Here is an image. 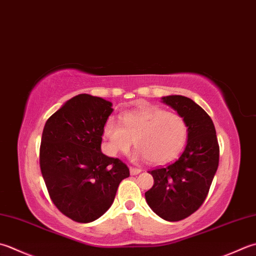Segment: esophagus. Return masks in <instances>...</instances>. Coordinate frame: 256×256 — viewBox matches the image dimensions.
<instances>
[{"mask_svg": "<svg viewBox=\"0 0 256 256\" xmlns=\"http://www.w3.org/2000/svg\"><path fill=\"white\" fill-rule=\"evenodd\" d=\"M142 172L141 168H130V173L131 175H138Z\"/></svg>", "mask_w": 256, "mask_h": 256, "instance_id": "esophagus-1", "label": "esophagus"}]
</instances>
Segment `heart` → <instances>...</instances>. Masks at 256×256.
Returning <instances> with one entry per match:
<instances>
[{"instance_id":"b5f03b06","label":"heart","mask_w":256,"mask_h":256,"mask_svg":"<svg viewBox=\"0 0 256 256\" xmlns=\"http://www.w3.org/2000/svg\"><path fill=\"white\" fill-rule=\"evenodd\" d=\"M108 154L125 153L135 143L133 158H148L153 164L172 161L182 151L188 138V125L176 113L160 108H145L124 113L121 125L113 118L103 126Z\"/></svg>"}]
</instances>
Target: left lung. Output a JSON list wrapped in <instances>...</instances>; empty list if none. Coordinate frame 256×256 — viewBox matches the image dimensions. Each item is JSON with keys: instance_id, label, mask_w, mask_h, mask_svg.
<instances>
[{"instance_id": "1", "label": "left lung", "mask_w": 256, "mask_h": 256, "mask_svg": "<svg viewBox=\"0 0 256 256\" xmlns=\"http://www.w3.org/2000/svg\"><path fill=\"white\" fill-rule=\"evenodd\" d=\"M188 125V143L176 161L152 170L154 184L145 192L148 206L165 221L176 222L198 211L218 166L220 148L212 118L193 100L182 95L162 98Z\"/></svg>"}]
</instances>
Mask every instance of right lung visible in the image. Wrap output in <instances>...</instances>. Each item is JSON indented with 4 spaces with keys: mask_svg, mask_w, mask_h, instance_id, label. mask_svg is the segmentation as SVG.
<instances>
[{
    "mask_svg": "<svg viewBox=\"0 0 256 256\" xmlns=\"http://www.w3.org/2000/svg\"><path fill=\"white\" fill-rule=\"evenodd\" d=\"M112 112L106 100L78 94L45 123L40 168L52 202L75 222L102 216L130 176L126 164L101 151L103 126Z\"/></svg>",
    "mask_w": 256,
    "mask_h": 256,
    "instance_id": "add662e5",
    "label": "right lung"
}]
</instances>
